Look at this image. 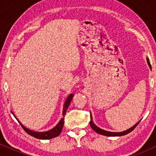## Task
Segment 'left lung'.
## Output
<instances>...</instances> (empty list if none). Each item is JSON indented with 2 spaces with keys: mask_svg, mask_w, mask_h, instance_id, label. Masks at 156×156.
Segmentation results:
<instances>
[{
  "mask_svg": "<svg viewBox=\"0 0 156 156\" xmlns=\"http://www.w3.org/2000/svg\"><path fill=\"white\" fill-rule=\"evenodd\" d=\"M147 64H148V65H149L150 68L151 69V65H150V60H149V58H147ZM140 121L141 120L137 122L136 123V124L134 125L133 126H132L131 128H129V129L124 130V131H122V132H111V131H107V130H105L103 129H101V128H100L99 127L97 126V125L94 124V122H93L92 114H90V125H91V127H92V129L94 130L95 132H97L98 133L101 134V135H103V136H121L126 135V134L129 133L130 132H131L132 130H133L134 128H135L137 126V125L139 124V122H140Z\"/></svg>",
  "mask_w": 156,
  "mask_h": 156,
  "instance_id": "1",
  "label": "left lung"
}]
</instances>
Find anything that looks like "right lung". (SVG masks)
I'll return each mask as SVG.
<instances>
[{
	"instance_id": "add662e5",
	"label": "right lung",
	"mask_w": 156,
	"mask_h": 156,
	"mask_svg": "<svg viewBox=\"0 0 156 156\" xmlns=\"http://www.w3.org/2000/svg\"><path fill=\"white\" fill-rule=\"evenodd\" d=\"M73 98V94H70L69 96L67 97V98L66 99L65 102H64V108H63V112H62V115H63V117L61 119V120L59 121V122L53 128H52L51 130H48V131H44V132H37V131H34V130H31L28 128H26V127L23 125L22 123L20 122L18 120L17 118H16L15 116V114H13V115L15 116V117L17 119V120L18 121V122L20 123V125L23 127V128L24 129L25 131L27 133H28L29 135H31V136H34L37 139H53V138L57 137L58 135L61 133L62 132V128H63V125H64V115H65L66 112H67V109L68 107H69V104H70V102L72 101Z\"/></svg>"
}]
</instances>
